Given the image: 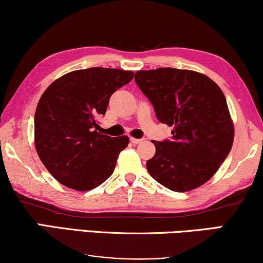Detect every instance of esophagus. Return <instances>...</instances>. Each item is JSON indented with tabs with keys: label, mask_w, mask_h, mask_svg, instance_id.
I'll list each match as a JSON object with an SVG mask.
<instances>
[{
	"label": "esophagus",
	"mask_w": 263,
	"mask_h": 263,
	"mask_svg": "<svg viewBox=\"0 0 263 263\" xmlns=\"http://www.w3.org/2000/svg\"><path fill=\"white\" fill-rule=\"evenodd\" d=\"M130 141L132 143H134V145H138V143H140L142 141V139H135V138H130Z\"/></svg>",
	"instance_id": "esophagus-1"
}]
</instances>
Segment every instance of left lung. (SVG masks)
<instances>
[{
	"label": "left lung",
	"instance_id": "obj_1",
	"mask_svg": "<svg viewBox=\"0 0 263 263\" xmlns=\"http://www.w3.org/2000/svg\"><path fill=\"white\" fill-rule=\"evenodd\" d=\"M135 82L159 122L174 127L172 140L152 141L149 175L174 192L196 189L213 177L232 148L235 129L220 87L188 69L138 70Z\"/></svg>",
	"mask_w": 263,
	"mask_h": 263
}]
</instances>
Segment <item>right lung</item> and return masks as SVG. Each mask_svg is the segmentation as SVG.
I'll list each match as a JSON object with an SVG mask.
<instances>
[{"mask_svg":"<svg viewBox=\"0 0 263 263\" xmlns=\"http://www.w3.org/2000/svg\"><path fill=\"white\" fill-rule=\"evenodd\" d=\"M133 78L132 70L88 68L63 75L43 93L34 115V146L61 184L87 192L112 175L129 138L99 133L97 118L105 115L111 95Z\"/></svg>","mask_w":263,"mask_h":263,"instance_id":"add662e5","label":"right lung"}]
</instances>
